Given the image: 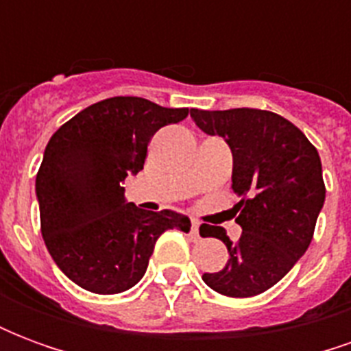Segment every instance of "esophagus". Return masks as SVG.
Instances as JSON below:
<instances>
[{
  "label": "esophagus",
  "mask_w": 351,
  "mask_h": 351,
  "mask_svg": "<svg viewBox=\"0 0 351 351\" xmlns=\"http://www.w3.org/2000/svg\"><path fill=\"white\" fill-rule=\"evenodd\" d=\"M190 233L193 239H199V221L197 220H191V229Z\"/></svg>",
  "instance_id": "obj_1"
}]
</instances>
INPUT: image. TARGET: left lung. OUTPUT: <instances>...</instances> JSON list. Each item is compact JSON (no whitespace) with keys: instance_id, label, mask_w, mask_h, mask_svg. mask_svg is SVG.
<instances>
[{"instance_id":"obj_1","label":"left lung","mask_w":351,"mask_h":351,"mask_svg":"<svg viewBox=\"0 0 351 351\" xmlns=\"http://www.w3.org/2000/svg\"><path fill=\"white\" fill-rule=\"evenodd\" d=\"M206 135H218L231 148V188L241 239L229 241L223 228L203 223L201 237H216L229 259L203 280L228 297H254L291 271L308 250L317 214L325 201L319 154L299 128L284 116L259 108L190 110Z\"/></svg>"}]
</instances>
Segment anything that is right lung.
Listing matches in <instances>:
<instances>
[{
    "label": "right lung",
    "mask_w": 351,
    "mask_h": 351,
    "mask_svg": "<svg viewBox=\"0 0 351 351\" xmlns=\"http://www.w3.org/2000/svg\"><path fill=\"white\" fill-rule=\"evenodd\" d=\"M188 112L143 97H108L50 137L35 178L41 233L52 259L77 286L122 293L145 276L161 233L190 231L188 216L128 203L122 186L145 167L154 133Z\"/></svg>",
    "instance_id": "right-lung-1"
}]
</instances>
